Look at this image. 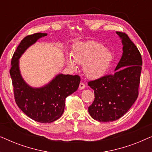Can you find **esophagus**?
Instances as JSON below:
<instances>
[{"mask_svg": "<svg viewBox=\"0 0 152 152\" xmlns=\"http://www.w3.org/2000/svg\"><path fill=\"white\" fill-rule=\"evenodd\" d=\"M85 87H86V86H85L84 83L81 82L80 84V86H79V89H80V90H82V89L85 88Z\"/></svg>", "mask_w": 152, "mask_h": 152, "instance_id": "34e87169", "label": "esophagus"}]
</instances>
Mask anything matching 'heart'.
Masks as SVG:
<instances>
[{"instance_id":"1","label":"heart","mask_w":152,"mask_h":152,"mask_svg":"<svg viewBox=\"0 0 152 152\" xmlns=\"http://www.w3.org/2000/svg\"><path fill=\"white\" fill-rule=\"evenodd\" d=\"M72 56H66V63L72 69L83 65V72L90 79L102 77L109 69L113 59L111 52L101 43L89 41L81 42L75 45Z\"/></svg>"}]
</instances>
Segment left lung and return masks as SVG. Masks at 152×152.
<instances>
[{
    "instance_id": "1",
    "label": "left lung",
    "mask_w": 152,
    "mask_h": 152,
    "mask_svg": "<svg viewBox=\"0 0 152 152\" xmlns=\"http://www.w3.org/2000/svg\"><path fill=\"white\" fill-rule=\"evenodd\" d=\"M116 34L123 47L115 72L88 83L95 93L88 113L99 122H113L122 117L138 95L142 64L140 53L125 33L116 32Z\"/></svg>"
}]
</instances>
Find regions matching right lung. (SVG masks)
<instances>
[{
    "mask_svg": "<svg viewBox=\"0 0 152 152\" xmlns=\"http://www.w3.org/2000/svg\"><path fill=\"white\" fill-rule=\"evenodd\" d=\"M45 36L47 33H36L25 37L14 52L10 71L16 104L29 118L41 123L53 122L61 117L66 98L77 90L80 83V76L62 73L41 87L31 86L24 80L19 59L28 48Z\"/></svg>",
    "mask_w": 152,
    "mask_h": 152,
    "instance_id": "obj_1",
    "label": "right lung"
}]
</instances>
